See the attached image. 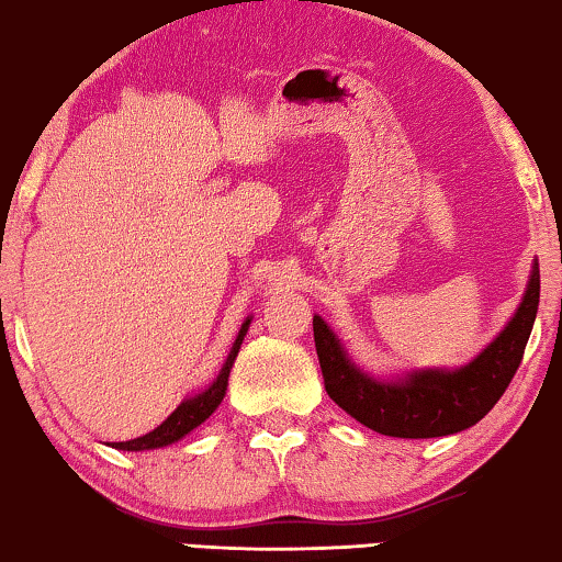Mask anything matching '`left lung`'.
<instances>
[{"instance_id": "1", "label": "left lung", "mask_w": 562, "mask_h": 562, "mask_svg": "<svg viewBox=\"0 0 562 562\" xmlns=\"http://www.w3.org/2000/svg\"><path fill=\"white\" fill-rule=\"evenodd\" d=\"M537 304L540 266L535 260L521 304L509 325L481 356L456 371L429 368L391 381L360 371L327 322L314 314V345L327 394L340 409L373 432L409 440L456 435L486 417L512 383L532 333Z\"/></svg>"}]
</instances>
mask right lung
Returning a JSON list of instances; mask_svg holds the SVG:
<instances>
[{
	"instance_id": "add662e5",
	"label": "right lung",
	"mask_w": 562,
	"mask_h": 562,
	"mask_svg": "<svg viewBox=\"0 0 562 562\" xmlns=\"http://www.w3.org/2000/svg\"><path fill=\"white\" fill-rule=\"evenodd\" d=\"M248 327H250V317L243 322L240 333H237L235 342H233V350H229L225 366H222L220 375L212 381L210 389H204L202 394H196V396L183 398V402L173 409L171 417H168L160 427L153 429V432L143 435V437H135V440H127V442H114L112 448L130 450V452L166 448V445H171V442H176V440H181L183 435H189L191 429H196L199 425H202L204 419H210L212 412L217 409L222 398H225L227 379H229V368H233L237 352H240V345H243V340H245V333H248Z\"/></svg>"
}]
</instances>
